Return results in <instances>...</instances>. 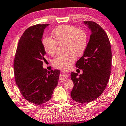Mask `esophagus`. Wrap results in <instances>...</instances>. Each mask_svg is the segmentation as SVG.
Returning a JSON list of instances; mask_svg holds the SVG:
<instances>
[{"label":"esophagus","mask_w":126,"mask_h":126,"mask_svg":"<svg viewBox=\"0 0 126 126\" xmlns=\"http://www.w3.org/2000/svg\"><path fill=\"white\" fill-rule=\"evenodd\" d=\"M68 77H69L68 73L67 72H63L62 73L61 75H60L59 79L61 81H62V80H64V79H67Z\"/></svg>","instance_id":"obj_1"}]
</instances>
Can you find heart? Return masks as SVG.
<instances>
[{"label": "heart", "mask_w": 126, "mask_h": 126, "mask_svg": "<svg viewBox=\"0 0 126 126\" xmlns=\"http://www.w3.org/2000/svg\"><path fill=\"white\" fill-rule=\"evenodd\" d=\"M51 34L54 40L48 37L43 40L44 50L47 54L54 56L57 52V44H64V51L65 53L54 59L53 65L57 68L68 69L76 57H79L85 52L88 43L87 33L82 29L63 25L56 27Z\"/></svg>", "instance_id": "b5f03b06"}]
</instances>
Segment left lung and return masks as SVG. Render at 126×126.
<instances>
[{
    "instance_id": "left-lung-1",
    "label": "left lung",
    "mask_w": 126,
    "mask_h": 126,
    "mask_svg": "<svg viewBox=\"0 0 126 126\" xmlns=\"http://www.w3.org/2000/svg\"><path fill=\"white\" fill-rule=\"evenodd\" d=\"M91 35L83 55L76 63L83 73L71 72L73 87L71 96L76 102L87 103L101 95L108 82L111 67V50L108 35L94 22L84 21Z\"/></svg>"
}]
</instances>
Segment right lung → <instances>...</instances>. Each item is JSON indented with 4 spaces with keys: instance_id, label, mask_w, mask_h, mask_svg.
<instances>
[{
    "instance_id": "obj_1",
    "label": "right lung",
    "mask_w": 126,
    "mask_h": 126,
    "mask_svg": "<svg viewBox=\"0 0 126 126\" xmlns=\"http://www.w3.org/2000/svg\"><path fill=\"white\" fill-rule=\"evenodd\" d=\"M49 24L28 28L20 38L14 61L16 82L22 95L33 104L41 105L51 99L58 83L60 71H47L43 67L46 52L42 39Z\"/></svg>"
}]
</instances>
